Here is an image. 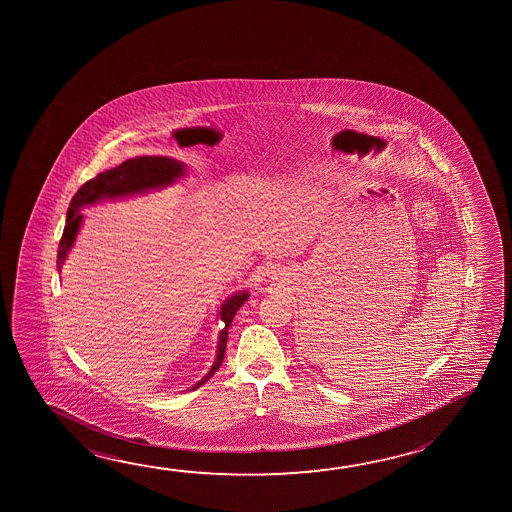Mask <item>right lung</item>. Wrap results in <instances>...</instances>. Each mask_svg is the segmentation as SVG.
Returning a JSON list of instances; mask_svg holds the SVG:
<instances>
[{"mask_svg":"<svg viewBox=\"0 0 512 512\" xmlns=\"http://www.w3.org/2000/svg\"><path fill=\"white\" fill-rule=\"evenodd\" d=\"M185 164L180 160L171 159V157H135L121 162L116 168L107 169L105 173L91 178L85 182L78 191H76L73 200L69 203L68 218H66V227L64 234L60 239L59 253H57V269H62V264L68 259V253L73 244H75L76 235L82 225L84 216L80 210L87 205L103 202V200H114L121 196H130V194L146 193L150 189H160L176 182V178H182L185 175ZM248 291L232 294L225 300L219 309V318L225 323L223 330L219 332L218 355L216 361L209 369V373L194 384L193 389L203 386L216 371H218L221 362L225 359V350H227L228 327L234 319L235 312L241 309L246 300H248Z\"/></svg>","mask_w":512,"mask_h":512,"instance_id":"obj_1","label":"right lung"}]
</instances>
